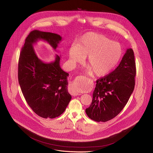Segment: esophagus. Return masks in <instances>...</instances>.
I'll return each instance as SVG.
<instances>
[{"label":"esophagus","instance_id":"esophagus-1","mask_svg":"<svg viewBox=\"0 0 153 153\" xmlns=\"http://www.w3.org/2000/svg\"><path fill=\"white\" fill-rule=\"evenodd\" d=\"M69 92L70 93V94L71 95H73V96H77V95L80 94L77 91V90L75 88V87L74 86V84H72L71 85L69 86Z\"/></svg>","mask_w":153,"mask_h":153}]
</instances>
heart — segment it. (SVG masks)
Returning a JSON list of instances; mask_svg holds the SVG:
<instances>
[{"label":"heart","mask_w":153,"mask_h":153,"mask_svg":"<svg viewBox=\"0 0 153 153\" xmlns=\"http://www.w3.org/2000/svg\"><path fill=\"white\" fill-rule=\"evenodd\" d=\"M68 54L72 64L81 63L88 57V72L102 77L117 66L122 57L123 48L120 43L102 34L89 32L80 38L77 46L69 48Z\"/></svg>","instance_id":"heart-1"}]
</instances>
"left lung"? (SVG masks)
Returning a JSON list of instances; mask_svg holds the SVG:
<instances>
[{
    "label": "left lung",
    "instance_id": "8db88e82",
    "mask_svg": "<svg viewBox=\"0 0 153 153\" xmlns=\"http://www.w3.org/2000/svg\"><path fill=\"white\" fill-rule=\"evenodd\" d=\"M135 74L134 51L129 48L114 71L96 80L92 102L85 110L87 116L105 122L119 114L134 91Z\"/></svg>",
    "mask_w": 153,
    "mask_h": 153
}]
</instances>
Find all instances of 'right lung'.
<instances>
[{
    "label": "right lung",
    "instance_id": "obj_1",
    "mask_svg": "<svg viewBox=\"0 0 153 153\" xmlns=\"http://www.w3.org/2000/svg\"><path fill=\"white\" fill-rule=\"evenodd\" d=\"M60 35L35 30L25 39L18 63V81L26 102L38 116L54 118L62 114L71 100L68 91V76L60 66V56L46 63L36 55L33 45L43 40L56 51Z\"/></svg>",
    "mask_w": 153,
    "mask_h": 153
}]
</instances>
